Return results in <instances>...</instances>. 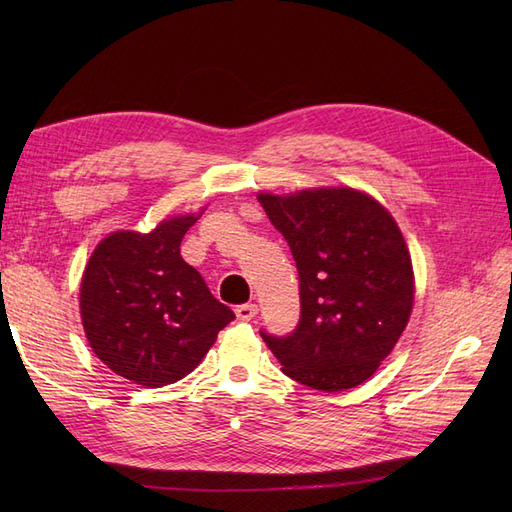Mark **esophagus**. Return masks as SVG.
I'll list each match as a JSON object with an SVG mask.
<instances>
[{
    "label": "esophagus",
    "mask_w": 512,
    "mask_h": 512,
    "mask_svg": "<svg viewBox=\"0 0 512 512\" xmlns=\"http://www.w3.org/2000/svg\"><path fill=\"white\" fill-rule=\"evenodd\" d=\"M256 314H258V305H254V303H245V305L237 307V318L243 322L252 320Z\"/></svg>",
    "instance_id": "esophagus-1"
}]
</instances>
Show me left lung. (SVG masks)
Returning a JSON list of instances; mask_svg holds the SVG:
<instances>
[{"label": "left lung", "instance_id": "obj_1", "mask_svg": "<svg viewBox=\"0 0 512 512\" xmlns=\"http://www.w3.org/2000/svg\"><path fill=\"white\" fill-rule=\"evenodd\" d=\"M299 271L301 320L288 337L260 331L282 371L318 391L374 376L414 303L408 245L393 215L352 188L258 194Z\"/></svg>", "mask_w": 512, "mask_h": 512}]
</instances>
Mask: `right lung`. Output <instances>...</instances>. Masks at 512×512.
<instances>
[{"label":"right lung","instance_id":"obj_1","mask_svg":"<svg viewBox=\"0 0 512 512\" xmlns=\"http://www.w3.org/2000/svg\"><path fill=\"white\" fill-rule=\"evenodd\" d=\"M196 215H177L147 235L117 230L98 243L81 280L87 342L117 376L160 389L185 378L235 320L181 258Z\"/></svg>","mask_w":512,"mask_h":512}]
</instances>
